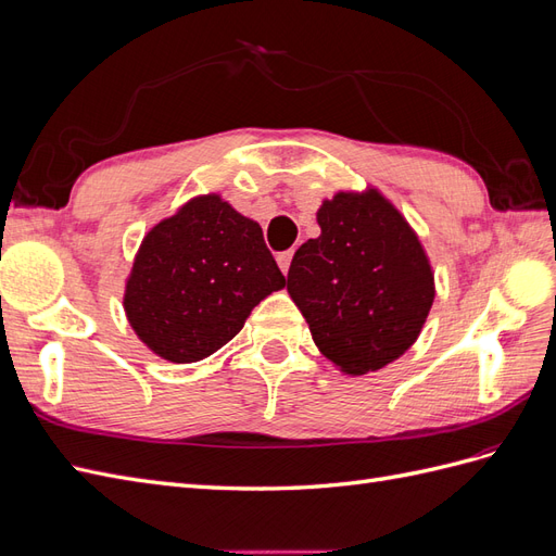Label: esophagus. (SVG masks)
<instances>
[{"label": "esophagus", "instance_id": "esophagus-1", "mask_svg": "<svg viewBox=\"0 0 556 556\" xmlns=\"http://www.w3.org/2000/svg\"><path fill=\"white\" fill-rule=\"evenodd\" d=\"M292 257H294V250H285V252H280V255L276 257V260H278V266H280V271H282L285 276H288V271H290Z\"/></svg>", "mask_w": 556, "mask_h": 556}]
</instances>
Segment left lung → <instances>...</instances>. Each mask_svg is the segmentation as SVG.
Segmentation results:
<instances>
[{"label": "left lung", "instance_id": "obj_1", "mask_svg": "<svg viewBox=\"0 0 556 556\" xmlns=\"http://www.w3.org/2000/svg\"><path fill=\"white\" fill-rule=\"evenodd\" d=\"M317 225L294 252L288 292L327 359L352 376L378 371L415 343L433 304L425 248L376 190L339 192Z\"/></svg>", "mask_w": 556, "mask_h": 556}]
</instances>
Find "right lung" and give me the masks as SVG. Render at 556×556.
<instances>
[{
	"label": "right lung",
	"mask_w": 556,
	"mask_h": 556,
	"mask_svg": "<svg viewBox=\"0 0 556 556\" xmlns=\"http://www.w3.org/2000/svg\"><path fill=\"white\" fill-rule=\"evenodd\" d=\"M282 288L262 227L206 194L146 233L127 280L125 313L155 355L190 364L229 343L250 311Z\"/></svg>",
	"instance_id": "add662e5"
}]
</instances>
